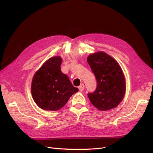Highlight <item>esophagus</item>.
Returning <instances> with one entry per match:
<instances>
[{
  "mask_svg": "<svg viewBox=\"0 0 153 153\" xmlns=\"http://www.w3.org/2000/svg\"><path fill=\"white\" fill-rule=\"evenodd\" d=\"M78 88H79V91L82 92L84 91V84L80 85Z\"/></svg>",
  "mask_w": 153,
  "mask_h": 153,
  "instance_id": "1",
  "label": "esophagus"
}]
</instances>
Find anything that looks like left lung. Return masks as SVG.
<instances>
[{
	"mask_svg": "<svg viewBox=\"0 0 153 153\" xmlns=\"http://www.w3.org/2000/svg\"><path fill=\"white\" fill-rule=\"evenodd\" d=\"M97 80V88L88 97L97 109L106 111L118 106L124 97L125 79L116 60L103 51L92 54L87 59Z\"/></svg>",
	"mask_w": 153,
	"mask_h": 153,
	"instance_id": "8db88e82",
	"label": "left lung"
}]
</instances>
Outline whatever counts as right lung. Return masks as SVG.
I'll list each match as a JSON object with an SVG mask.
<instances>
[{
  "instance_id": "1",
  "label": "right lung",
  "mask_w": 153,
  "mask_h": 153,
  "mask_svg": "<svg viewBox=\"0 0 153 153\" xmlns=\"http://www.w3.org/2000/svg\"><path fill=\"white\" fill-rule=\"evenodd\" d=\"M62 59L54 56L48 59L36 72L31 83V95L43 110L56 111L66 105L79 89L61 70Z\"/></svg>"
}]
</instances>
